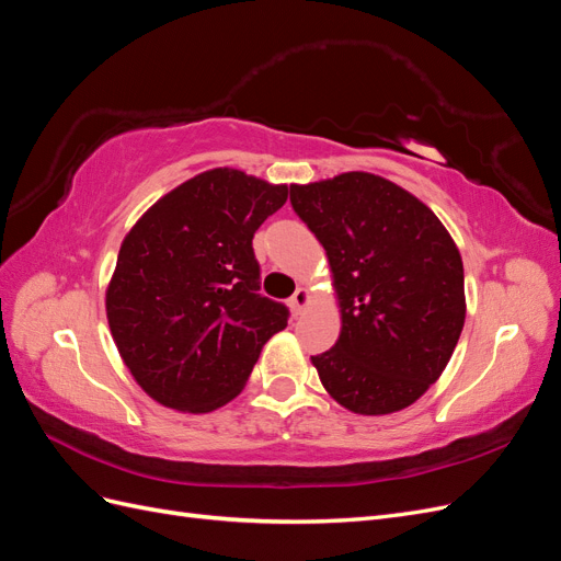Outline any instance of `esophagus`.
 <instances>
[{
    "label": "esophagus",
    "mask_w": 561,
    "mask_h": 561,
    "mask_svg": "<svg viewBox=\"0 0 561 561\" xmlns=\"http://www.w3.org/2000/svg\"><path fill=\"white\" fill-rule=\"evenodd\" d=\"M307 304H309L307 287H297V293L290 297V309H293V313H295V316L301 313V309L307 307Z\"/></svg>",
    "instance_id": "34e87169"
}]
</instances>
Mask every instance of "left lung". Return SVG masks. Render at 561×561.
I'll return each mask as SVG.
<instances>
[{"label":"left lung","instance_id":"1","mask_svg":"<svg viewBox=\"0 0 561 561\" xmlns=\"http://www.w3.org/2000/svg\"><path fill=\"white\" fill-rule=\"evenodd\" d=\"M290 203L325 248L342 307L336 344L313 355L328 393L390 414L437 381L466 320L463 262L435 213L369 173L293 184Z\"/></svg>","mask_w":561,"mask_h":561}]
</instances>
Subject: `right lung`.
Listing matches in <instances>:
<instances>
[{"label": "right lung", "instance_id": "right-lung-1", "mask_svg": "<svg viewBox=\"0 0 561 561\" xmlns=\"http://www.w3.org/2000/svg\"><path fill=\"white\" fill-rule=\"evenodd\" d=\"M287 201L233 168H215L157 201L118 250L107 287L114 344L145 393L203 414L241 393L285 304L260 295L252 239Z\"/></svg>", "mask_w": 561, "mask_h": 561}]
</instances>
